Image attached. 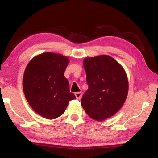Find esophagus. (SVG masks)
<instances>
[{
  "label": "esophagus",
  "mask_w": 158,
  "mask_h": 158,
  "mask_svg": "<svg viewBox=\"0 0 158 158\" xmlns=\"http://www.w3.org/2000/svg\"><path fill=\"white\" fill-rule=\"evenodd\" d=\"M75 95L76 96L77 99H81V98L82 97L83 95V93L81 92H76L75 94Z\"/></svg>",
  "instance_id": "obj_1"
}]
</instances>
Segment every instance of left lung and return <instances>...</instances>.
I'll return each mask as SVG.
<instances>
[{
  "instance_id": "left-lung-1",
  "label": "left lung",
  "mask_w": 158,
  "mask_h": 158,
  "mask_svg": "<svg viewBox=\"0 0 158 158\" xmlns=\"http://www.w3.org/2000/svg\"><path fill=\"white\" fill-rule=\"evenodd\" d=\"M88 89L81 105L91 118L102 121L118 112L128 92V81L123 67L106 55L83 61Z\"/></svg>"
}]
</instances>
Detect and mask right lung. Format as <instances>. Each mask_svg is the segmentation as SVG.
Instances as JSON below:
<instances>
[{
    "mask_svg": "<svg viewBox=\"0 0 158 158\" xmlns=\"http://www.w3.org/2000/svg\"><path fill=\"white\" fill-rule=\"evenodd\" d=\"M69 59L47 52L32 58L23 77V90L30 106L39 115L56 119L64 113L69 100L76 99L70 92L64 73Z\"/></svg>",
    "mask_w": 158,
    "mask_h": 158,
    "instance_id": "right-lung-1",
    "label": "right lung"
}]
</instances>
